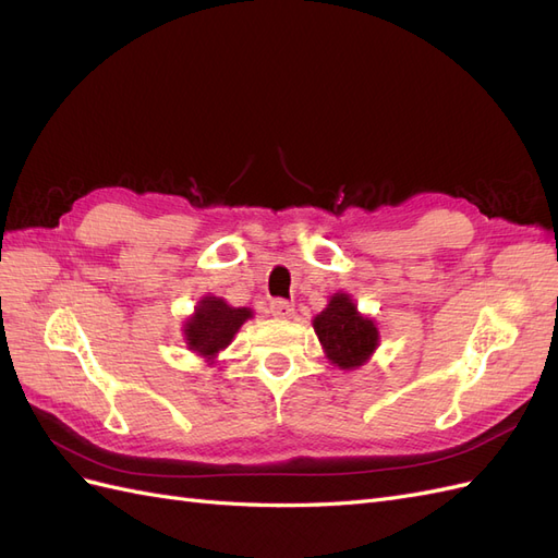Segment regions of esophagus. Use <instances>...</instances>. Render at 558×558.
<instances>
[{
  "mask_svg": "<svg viewBox=\"0 0 558 558\" xmlns=\"http://www.w3.org/2000/svg\"><path fill=\"white\" fill-rule=\"evenodd\" d=\"M269 314L275 318H291L293 316V305L286 300H272L269 302Z\"/></svg>",
  "mask_w": 558,
  "mask_h": 558,
  "instance_id": "obj_1",
  "label": "esophagus"
}]
</instances>
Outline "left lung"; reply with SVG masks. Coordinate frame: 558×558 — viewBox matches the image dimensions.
<instances>
[{
  "label": "left lung",
  "mask_w": 558,
  "mask_h": 558,
  "mask_svg": "<svg viewBox=\"0 0 558 558\" xmlns=\"http://www.w3.org/2000/svg\"><path fill=\"white\" fill-rule=\"evenodd\" d=\"M314 330L328 361L340 369L361 367L379 344L375 320L363 316L347 293H335L330 298L328 307L314 316Z\"/></svg>",
  "instance_id": "obj_1"
}]
</instances>
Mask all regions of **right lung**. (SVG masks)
I'll return each instance as SVG.
<instances>
[{
    "label": "right lung",
    "mask_w": 558,
    "mask_h": 558,
    "mask_svg": "<svg viewBox=\"0 0 558 558\" xmlns=\"http://www.w3.org/2000/svg\"><path fill=\"white\" fill-rule=\"evenodd\" d=\"M251 316L246 307H230L223 298L205 295L197 302L195 314L185 320L183 340L193 353L214 363Z\"/></svg>",
    "instance_id": "obj_1"
}]
</instances>
